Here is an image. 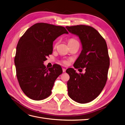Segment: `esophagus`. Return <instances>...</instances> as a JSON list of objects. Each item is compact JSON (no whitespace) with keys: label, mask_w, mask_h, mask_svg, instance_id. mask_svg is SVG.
I'll list each match as a JSON object with an SVG mask.
<instances>
[{"label":"esophagus","mask_w":125,"mask_h":125,"mask_svg":"<svg viewBox=\"0 0 125 125\" xmlns=\"http://www.w3.org/2000/svg\"><path fill=\"white\" fill-rule=\"evenodd\" d=\"M66 69H65V68H62V71H63V73H65V72H66Z\"/></svg>","instance_id":"34e87169"}]
</instances>
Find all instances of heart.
<instances>
[{
	"label": "heart",
	"mask_w": 125,
	"mask_h": 125,
	"mask_svg": "<svg viewBox=\"0 0 125 125\" xmlns=\"http://www.w3.org/2000/svg\"><path fill=\"white\" fill-rule=\"evenodd\" d=\"M75 41V40H73V39H71V40H70L69 41V42H70V41ZM56 45H57V44H56V45H55V46H56ZM63 63H65V64H67L68 62H67V61H64V62H63Z\"/></svg>",
	"instance_id": "obj_1"
}]
</instances>
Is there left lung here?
I'll list each match as a JSON object with an SVG mask.
<instances>
[{
	"label": "left lung",
	"mask_w": 125,
	"mask_h": 125,
	"mask_svg": "<svg viewBox=\"0 0 125 125\" xmlns=\"http://www.w3.org/2000/svg\"><path fill=\"white\" fill-rule=\"evenodd\" d=\"M66 28L78 36L82 44V51L73 67L85 68V70L84 73L78 74L73 68L67 69L70 76L68 93L78 103H89L99 95L107 81L109 67L107 44L97 30L90 26L78 25Z\"/></svg>",
	"instance_id": "8db88e82"
}]
</instances>
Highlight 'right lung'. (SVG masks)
<instances>
[{
  "instance_id": "right-lung-1",
  "label": "right lung",
  "mask_w": 125,
  "mask_h": 125,
  "mask_svg": "<svg viewBox=\"0 0 125 125\" xmlns=\"http://www.w3.org/2000/svg\"><path fill=\"white\" fill-rule=\"evenodd\" d=\"M63 34H68L62 26L37 23L29 28L17 46L14 64L19 83L30 99L40 101L52 93L56 79L62 73L55 65L46 68L44 62L52 52L53 42Z\"/></svg>"
}]
</instances>
